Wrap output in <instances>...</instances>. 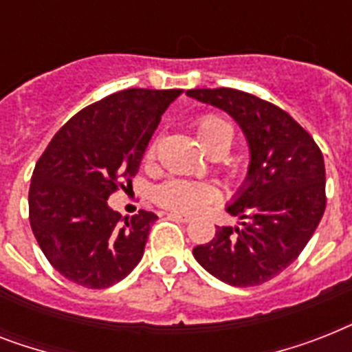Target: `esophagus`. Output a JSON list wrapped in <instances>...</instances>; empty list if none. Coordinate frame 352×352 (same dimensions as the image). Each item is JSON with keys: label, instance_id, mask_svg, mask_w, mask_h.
<instances>
[{"label": "esophagus", "instance_id": "34e87169", "mask_svg": "<svg viewBox=\"0 0 352 352\" xmlns=\"http://www.w3.org/2000/svg\"><path fill=\"white\" fill-rule=\"evenodd\" d=\"M171 217H175V219L182 221V223H190V221L193 219L192 215H188V214H181V212H171Z\"/></svg>", "mask_w": 352, "mask_h": 352}]
</instances>
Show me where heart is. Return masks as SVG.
<instances>
[{
	"label": "heart",
	"mask_w": 352,
	"mask_h": 352,
	"mask_svg": "<svg viewBox=\"0 0 352 352\" xmlns=\"http://www.w3.org/2000/svg\"><path fill=\"white\" fill-rule=\"evenodd\" d=\"M195 135L199 142L208 153L221 149L226 151L232 144V127L217 115L206 113L197 117L195 124ZM157 153V144H151L148 148V159H153ZM215 199V190L210 184L203 182L184 181V179H170L162 182L155 190V201L164 208L177 210V212H199V210L212 203Z\"/></svg>",
	"instance_id": "1"
}]
</instances>
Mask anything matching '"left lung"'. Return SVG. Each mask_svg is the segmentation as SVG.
<instances>
[{
  "label": "left lung",
  "instance_id": "obj_1",
  "mask_svg": "<svg viewBox=\"0 0 352 352\" xmlns=\"http://www.w3.org/2000/svg\"><path fill=\"white\" fill-rule=\"evenodd\" d=\"M188 96L226 111L243 129L250 166L226 212L241 226H217L193 248L199 265L234 287H256L300 256L325 212V164L314 138L281 107L250 93L219 87Z\"/></svg>",
  "mask_w": 352,
  "mask_h": 352
}]
</instances>
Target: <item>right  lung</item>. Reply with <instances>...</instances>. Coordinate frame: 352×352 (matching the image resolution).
<instances>
[{"label": "right lung", "instance_id": "obj_1", "mask_svg": "<svg viewBox=\"0 0 352 352\" xmlns=\"http://www.w3.org/2000/svg\"><path fill=\"white\" fill-rule=\"evenodd\" d=\"M182 89H124L84 107L36 162L29 221L47 261L85 289L118 283L142 259L153 212L124 217L107 199L126 190L151 135Z\"/></svg>", "mask_w": 352, "mask_h": 352}]
</instances>
